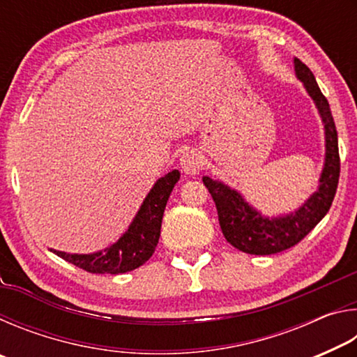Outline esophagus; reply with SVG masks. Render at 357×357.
<instances>
[{
  "mask_svg": "<svg viewBox=\"0 0 357 357\" xmlns=\"http://www.w3.org/2000/svg\"><path fill=\"white\" fill-rule=\"evenodd\" d=\"M179 164H181V168H183V172L185 174H197L203 167V157L195 149L185 151L183 157H181Z\"/></svg>",
  "mask_w": 357,
  "mask_h": 357,
  "instance_id": "obj_1",
  "label": "esophagus"
}]
</instances>
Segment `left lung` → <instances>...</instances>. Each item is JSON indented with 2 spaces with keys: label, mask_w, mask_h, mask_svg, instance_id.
I'll list each match as a JSON object with an SVG mask.
<instances>
[{
  "label": "left lung",
  "mask_w": 357,
  "mask_h": 357,
  "mask_svg": "<svg viewBox=\"0 0 357 357\" xmlns=\"http://www.w3.org/2000/svg\"><path fill=\"white\" fill-rule=\"evenodd\" d=\"M294 70L299 80L304 83L307 93L315 100L324 123L326 162L318 190L293 214L268 219L249 206L236 190L229 189L219 181L208 176L203 178V184L206 185L215 203L223 236L233 247L250 255H273L304 239L328 214L340 178L337 129L329 102L319 89L312 70L298 58H294Z\"/></svg>",
  "instance_id": "obj_1"
}]
</instances>
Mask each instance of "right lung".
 Listing matches in <instances>:
<instances>
[{
	"mask_svg": "<svg viewBox=\"0 0 357 357\" xmlns=\"http://www.w3.org/2000/svg\"><path fill=\"white\" fill-rule=\"evenodd\" d=\"M178 179L179 172L173 170L157 181L148 197L144 198L142 208L128 231L116 244L108 249L91 253V255L50 250L66 261L91 274H123L140 268L153 257L157 243H159L162 217H164L168 197Z\"/></svg>",
	"mask_w": 357,
	"mask_h": 357,
	"instance_id": "1",
	"label": "right lung"
}]
</instances>
